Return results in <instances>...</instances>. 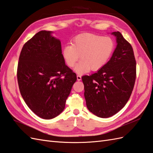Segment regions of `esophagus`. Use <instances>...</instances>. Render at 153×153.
<instances>
[{"label": "esophagus", "mask_w": 153, "mask_h": 153, "mask_svg": "<svg viewBox=\"0 0 153 153\" xmlns=\"http://www.w3.org/2000/svg\"><path fill=\"white\" fill-rule=\"evenodd\" d=\"M77 81H80L81 79V76L80 75H77Z\"/></svg>", "instance_id": "34e87169"}]
</instances>
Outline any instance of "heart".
<instances>
[{"instance_id":"b5f03b06","label":"heart","mask_w":153,"mask_h":153,"mask_svg":"<svg viewBox=\"0 0 153 153\" xmlns=\"http://www.w3.org/2000/svg\"><path fill=\"white\" fill-rule=\"evenodd\" d=\"M115 43L111 38L92 33H83L74 38L72 45L63 48L62 55L66 65L73 68L77 60L81 61L76 66L78 74L98 71L104 67L114 51Z\"/></svg>"}]
</instances>
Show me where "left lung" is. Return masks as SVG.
<instances>
[{
  "label": "left lung",
  "instance_id": "1",
  "mask_svg": "<svg viewBox=\"0 0 153 153\" xmlns=\"http://www.w3.org/2000/svg\"><path fill=\"white\" fill-rule=\"evenodd\" d=\"M117 47L107 64L91 76H84V96L88 109L101 118H108L125 107L132 94L136 77V62L132 45L120 32Z\"/></svg>",
  "mask_w": 153,
  "mask_h": 153
}]
</instances>
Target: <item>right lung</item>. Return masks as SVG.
<instances>
[{
  "instance_id": "1",
  "label": "right lung",
  "mask_w": 153,
  "mask_h": 153,
  "mask_svg": "<svg viewBox=\"0 0 153 153\" xmlns=\"http://www.w3.org/2000/svg\"><path fill=\"white\" fill-rule=\"evenodd\" d=\"M51 31L41 30L24 44L17 76L21 96L32 111L44 119L59 115L77 80L65 65L61 43Z\"/></svg>"
}]
</instances>
